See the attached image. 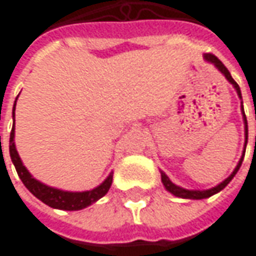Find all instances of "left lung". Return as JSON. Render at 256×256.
<instances>
[{"mask_svg": "<svg viewBox=\"0 0 256 256\" xmlns=\"http://www.w3.org/2000/svg\"><path fill=\"white\" fill-rule=\"evenodd\" d=\"M205 60L206 62H212L215 67H216L219 72H222L224 76H225V78L228 80L229 83L232 84L234 87H235V90H236V93H238L239 98H242V94H240V88H239L238 83L232 78V76H230V72H228V68L224 66V62H220L219 58H218L216 56H214V54H205ZM242 116H244V123H245V149H246V142H248V123H246V116H245V112H244V106H242ZM245 149H244V154L240 156V159H239L238 164H236V168L234 169V172L229 174L228 178L224 180V182H220L219 184H216L215 188H210V189H206V190H189V189H184V188H180V186H178V184H174L168 178V174H164L163 172L162 173V184H164V188H166V190H169L170 194H174V196H178V198H184V199H205V198H209V196H212V194H218V192H220L226 184L234 179V176L236 174V172L239 170V168H240V164H242V160H244V156H245Z\"/></svg>", "mask_w": 256, "mask_h": 256, "instance_id": "1", "label": "left lung"}]
</instances>
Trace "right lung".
Instances as JSON below:
<instances>
[{
    "instance_id": "obj_1",
    "label": "right lung",
    "mask_w": 256,
    "mask_h": 256,
    "mask_svg": "<svg viewBox=\"0 0 256 256\" xmlns=\"http://www.w3.org/2000/svg\"><path fill=\"white\" fill-rule=\"evenodd\" d=\"M17 98H16V103H17ZM16 103H14V110H12V117L14 118H16ZM14 134H16V128L12 126V130L10 133V156H11V160L14 163L18 176L22 180L24 186L37 199L44 202L46 205L51 206L54 209H62V210H80V209H84V208L97 202L100 198H103L108 192L112 182H113V173H110L107 176V179L103 184H98L97 188L92 189V190H86V192H67V190L56 189V188H51V186L41 184L40 180L34 179L31 176V173L28 172L27 168L22 164L21 158H20L17 149H16Z\"/></svg>"
}]
</instances>
